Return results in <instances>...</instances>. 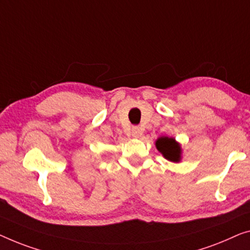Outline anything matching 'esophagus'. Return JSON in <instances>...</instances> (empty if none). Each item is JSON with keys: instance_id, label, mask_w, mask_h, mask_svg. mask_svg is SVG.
Listing matches in <instances>:
<instances>
[{"instance_id": "esophagus-1", "label": "esophagus", "mask_w": 250, "mask_h": 250, "mask_svg": "<svg viewBox=\"0 0 250 250\" xmlns=\"http://www.w3.org/2000/svg\"><path fill=\"white\" fill-rule=\"evenodd\" d=\"M131 133H132V137L138 138V137H140V135H141V131H140V129L138 128V126H133Z\"/></svg>"}]
</instances>
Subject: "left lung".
<instances>
[{
	"instance_id": "8db88e82",
	"label": "left lung",
	"mask_w": 250,
	"mask_h": 250,
	"mask_svg": "<svg viewBox=\"0 0 250 250\" xmlns=\"http://www.w3.org/2000/svg\"><path fill=\"white\" fill-rule=\"evenodd\" d=\"M156 147L162 152L164 157L170 162H180L181 147L173 138L162 137L156 141Z\"/></svg>"
}]
</instances>
